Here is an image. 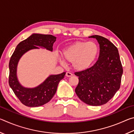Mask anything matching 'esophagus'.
Masks as SVG:
<instances>
[{"label":"esophagus","instance_id":"obj_1","mask_svg":"<svg viewBox=\"0 0 134 134\" xmlns=\"http://www.w3.org/2000/svg\"><path fill=\"white\" fill-rule=\"evenodd\" d=\"M65 76L68 77H69L72 76V74L71 73V72H67L66 74H65Z\"/></svg>","mask_w":134,"mask_h":134}]
</instances>
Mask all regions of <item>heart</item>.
<instances>
[{
	"label": "heart",
	"mask_w": 134,
	"mask_h": 134,
	"mask_svg": "<svg viewBox=\"0 0 134 134\" xmlns=\"http://www.w3.org/2000/svg\"><path fill=\"white\" fill-rule=\"evenodd\" d=\"M99 51V46L93 41H77L64 49L63 58L65 62L72 63L76 71H84L96 62Z\"/></svg>",
	"instance_id": "obj_1"
}]
</instances>
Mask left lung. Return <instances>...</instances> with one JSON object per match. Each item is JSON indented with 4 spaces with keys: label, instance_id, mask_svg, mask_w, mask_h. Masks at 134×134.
Returning <instances> with one entry per match:
<instances>
[{
    "label": "left lung",
    "instance_id": "left-lung-1",
    "mask_svg": "<svg viewBox=\"0 0 134 134\" xmlns=\"http://www.w3.org/2000/svg\"><path fill=\"white\" fill-rule=\"evenodd\" d=\"M100 47L99 59L86 71L75 72L79 83L75 92L84 103L100 106L108 102L119 89L123 69L118 48L106 38L92 35Z\"/></svg>",
    "mask_w": 134,
    "mask_h": 134
}]
</instances>
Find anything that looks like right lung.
<instances>
[{
  "label": "right lung",
  "mask_w": 134,
  "mask_h": 134,
  "mask_svg": "<svg viewBox=\"0 0 134 134\" xmlns=\"http://www.w3.org/2000/svg\"><path fill=\"white\" fill-rule=\"evenodd\" d=\"M56 38L52 35L32 34L17 45L11 57L9 64V84L19 100L28 107H38L48 103L55 94L58 83L64 77L65 72L51 74L42 83L35 87H25L18 80V63L24 54L31 49H40L41 47L53 51V44Z\"/></svg>",
  "instance_id": "1"
}]
</instances>
